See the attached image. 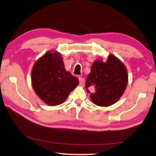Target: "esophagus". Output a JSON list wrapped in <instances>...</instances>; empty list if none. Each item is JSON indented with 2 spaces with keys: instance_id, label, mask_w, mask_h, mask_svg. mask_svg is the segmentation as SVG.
Instances as JSON below:
<instances>
[{
  "instance_id": "1",
  "label": "esophagus",
  "mask_w": 156,
  "mask_h": 156,
  "mask_svg": "<svg viewBox=\"0 0 156 156\" xmlns=\"http://www.w3.org/2000/svg\"><path fill=\"white\" fill-rule=\"evenodd\" d=\"M79 83L81 84V85H83L84 84V78L82 77H79Z\"/></svg>"
}]
</instances>
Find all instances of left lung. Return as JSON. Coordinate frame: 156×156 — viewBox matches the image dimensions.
I'll use <instances>...</instances> for the list:
<instances>
[{"label":"left lung","instance_id":"8db88e82","mask_svg":"<svg viewBox=\"0 0 156 156\" xmlns=\"http://www.w3.org/2000/svg\"><path fill=\"white\" fill-rule=\"evenodd\" d=\"M128 83V73L125 65L113 55L106 62L94 61L86 80L85 88L90 93L91 101L100 107L113 105L120 98Z\"/></svg>","mask_w":156,"mask_h":156}]
</instances>
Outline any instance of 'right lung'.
<instances>
[{"label":"right lung","mask_w":156,"mask_h":156,"mask_svg":"<svg viewBox=\"0 0 156 156\" xmlns=\"http://www.w3.org/2000/svg\"><path fill=\"white\" fill-rule=\"evenodd\" d=\"M31 84L40 98L50 106L62 104L78 86V79L65 70L61 54L48 51L34 65Z\"/></svg>","instance_id":"right-lung-1"}]
</instances>
